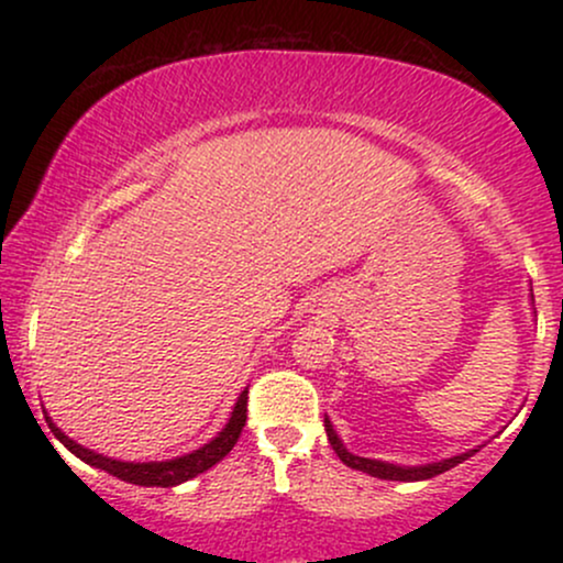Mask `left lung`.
I'll return each instance as SVG.
<instances>
[{"label":"left lung","instance_id":"obj_1","mask_svg":"<svg viewBox=\"0 0 563 563\" xmlns=\"http://www.w3.org/2000/svg\"><path fill=\"white\" fill-rule=\"evenodd\" d=\"M325 431H328V442H331L335 455L341 457V463H346L349 468H357V471H363V474L378 476V479H389V482H423V479H431V476L444 474V471L455 468L457 463L468 461L474 452H479V450H468V452H461V455L448 457V461L426 463V466H394V463H386V461H371V457L352 455V452L344 448V442H341L339 434L333 431V426H331V421H328V416H325Z\"/></svg>","mask_w":563,"mask_h":563}]
</instances>
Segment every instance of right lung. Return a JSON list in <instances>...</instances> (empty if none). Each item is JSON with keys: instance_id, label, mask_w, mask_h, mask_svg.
I'll use <instances>...</instances> for the list:
<instances>
[{"instance_id": "1", "label": "right lung", "mask_w": 563, "mask_h": 563, "mask_svg": "<svg viewBox=\"0 0 563 563\" xmlns=\"http://www.w3.org/2000/svg\"><path fill=\"white\" fill-rule=\"evenodd\" d=\"M245 405H249V389L241 391L235 407H232V416H230L228 426H224V429L219 431V434L211 439L209 444L187 452V455L174 457V461H151V463L113 461V457H106V455H100V452L87 450L84 444H76L74 439H68L66 434H63V431L53 423V418L49 416H44V418H47V426L53 429L55 439H60V442L66 444V448L74 452L76 457H81V461L89 463V466L108 471V474L115 476V479L129 482V484H140V487H177V484H183L187 479H192V476L209 471L211 466H217V463L222 461V457L228 455L232 448H235L238 437H241V431L245 426Z\"/></svg>"}]
</instances>
